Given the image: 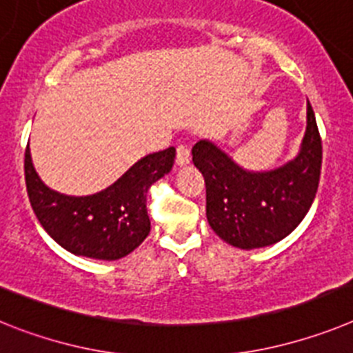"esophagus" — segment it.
Masks as SVG:
<instances>
[{"instance_id":"34e87169","label":"esophagus","mask_w":353,"mask_h":353,"mask_svg":"<svg viewBox=\"0 0 353 353\" xmlns=\"http://www.w3.org/2000/svg\"><path fill=\"white\" fill-rule=\"evenodd\" d=\"M176 163L179 167L183 165H188L190 163V149L185 145V143H179L176 149Z\"/></svg>"}]
</instances>
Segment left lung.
Here are the masks:
<instances>
[{
    "label": "left lung",
    "instance_id": "1",
    "mask_svg": "<svg viewBox=\"0 0 353 353\" xmlns=\"http://www.w3.org/2000/svg\"><path fill=\"white\" fill-rule=\"evenodd\" d=\"M206 183L211 229L238 249H259L286 238L307 214L321 172V139L307 101V128L295 159L270 172H250L210 140L192 149Z\"/></svg>",
    "mask_w": 353,
    "mask_h": 353
}]
</instances>
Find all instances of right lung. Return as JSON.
Wrapping results in <instances>:
<instances>
[{
	"instance_id": "obj_1",
	"label": "right lung",
	"mask_w": 353,
	"mask_h": 353,
	"mask_svg": "<svg viewBox=\"0 0 353 353\" xmlns=\"http://www.w3.org/2000/svg\"><path fill=\"white\" fill-rule=\"evenodd\" d=\"M176 149L139 159L122 177L87 197L58 194L35 172L30 147L24 152V179L33 213L60 247L76 256L115 261L133 252L151 231L147 190L170 172Z\"/></svg>"
}]
</instances>
